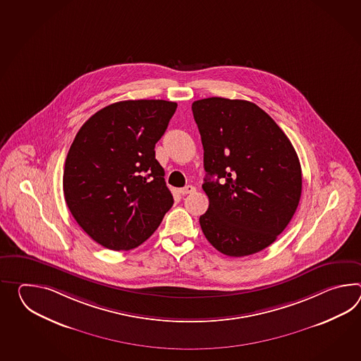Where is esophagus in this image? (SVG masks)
Listing matches in <instances>:
<instances>
[{"label":"esophagus","mask_w":361,"mask_h":361,"mask_svg":"<svg viewBox=\"0 0 361 361\" xmlns=\"http://www.w3.org/2000/svg\"><path fill=\"white\" fill-rule=\"evenodd\" d=\"M195 192V188L192 186V185H186L184 188H181L180 189V192L183 194V195H186V194H192V192Z\"/></svg>","instance_id":"obj_1"}]
</instances>
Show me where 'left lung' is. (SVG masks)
<instances>
[{"mask_svg": "<svg viewBox=\"0 0 361 361\" xmlns=\"http://www.w3.org/2000/svg\"><path fill=\"white\" fill-rule=\"evenodd\" d=\"M192 110L207 172L202 232L224 255H252L272 245L297 211V152L276 121L249 101L211 97L192 102Z\"/></svg>", "mask_w": 361, "mask_h": 361, "instance_id": "left-lung-1", "label": "left lung"}]
</instances>
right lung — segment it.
Segmentation results:
<instances>
[{
	"label": "right lung",
	"mask_w": 361,
	"mask_h": 361,
	"mask_svg": "<svg viewBox=\"0 0 361 361\" xmlns=\"http://www.w3.org/2000/svg\"><path fill=\"white\" fill-rule=\"evenodd\" d=\"M176 109L163 99L109 104L75 137L64 163V200L82 231L106 249L140 246L172 207L154 147Z\"/></svg>",
	"instance_id": "1"
}]
</instances>
